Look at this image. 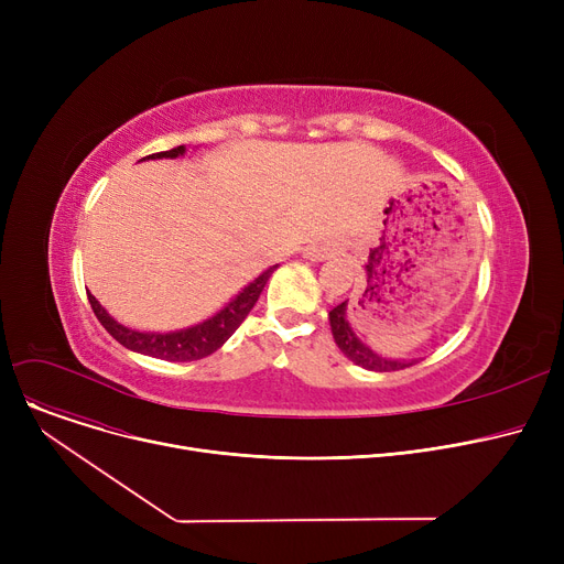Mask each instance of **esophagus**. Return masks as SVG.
I'll use <instances>...</instances> for the list:
<instances>
[{
    "label": "esophagus",
    "mask_w": 564,
    "mask_h": 564,
    "mask_svg": "<svg viewBox=\"0 0 564 564\" xmlns=\"http://www.w3.org/2000/svg\"><path fill=\"white\" fill-rule=\"evenodd\" d=\"M308 256H311V258L322 260V258H327V256H329V251H327V249H315V247H313V249H308Z\"/></svg>",
    "instance_id": "34e87169"
}]
</instances>
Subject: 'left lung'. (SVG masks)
<instances>
[{"label":"left lung","instance_id":"obj_1","mask_svg":"<svg viewBox=\"0 0 564 564\" xmlns=\"http://www.w3.org/2000/svg\"><path fill=\"white\" fill-rule=\"evenodd\" d=\"M345 308H347V302H343L336 308H332L329 311V324H332V334H334L336 345L340 347V351L345 354L349 361H354V364L366 368V370H375V372H393V370H402V368L411 366L406 361H391V359L377 357V354L370 347H366L357 338V334L351 332L349 322L345 317Z\"/></svg>","mask_w":564,"mask_h":564}]
</instances>
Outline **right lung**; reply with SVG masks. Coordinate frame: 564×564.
Here are the masks:
<instances>
[{
  "mask_svg": "<svg viewBox=\"0 0 564 564\" xmlns=\"http://www.w3.org/2000/svg\"><path fill=\"white\" fill-rule=\"evenodd\" d=\"M183 153H185V145H177V148H171V151L153 153L145 158L162 160V158H177ZM274 270H276V264L270 267L267 272H262L253 283H249L215 317L196 324V327L173 332V334H141V332L128 329V327H123V324H118L113 317L107 315V311L98 304V300L91 292H86V294H88V304H91L102 327L111 334V338H116L123 347L139 351V354H148V357L164 359V361H198V359L210 357L213 351H217L237 332V327H240L245 317L256 306L260 292L264 290V285H267V281H270Z\"/></svg>",
  "mask_w": 564,
  "mask_h": 564,
  "instance_id": "right-lung-1",
  "label": "right lung"
}]
</instances>
